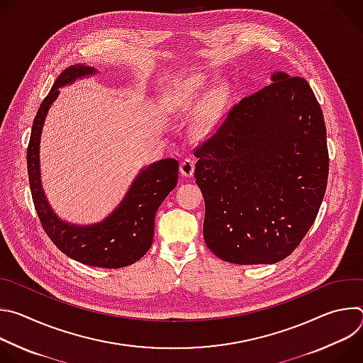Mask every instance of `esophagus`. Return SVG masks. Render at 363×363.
Instances as JSON below:
<instances>
[{
  "label": "esophagus",
  "mask_w": 363,
  "mask_h": 363,
  "mask_svg": "<svg viewBox=\"0 0 363 363\" xmlns=\"http://www.w3.org/2000/svg\"><path fill=\"white\" fill-rule=\"evenodd\" d=\"M195 171V161L192 158H185L182 160L181 165H179V172L182 177H192Z\"/></svg>",
  "instance_id": "34e87169"
}]
</instances>
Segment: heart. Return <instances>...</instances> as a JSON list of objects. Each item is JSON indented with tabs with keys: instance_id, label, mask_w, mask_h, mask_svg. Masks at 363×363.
I'll list each match as a JSON object with an SVG mask.
<instances>
[{
	"instance_id": "b5f03b06",
	"label": "heart",
	"mask_w": 363,
	"mask_h": 363,
	"mask_svg": "<svg viewBox=\"0 0 363 363\" xmlns=\"http://www.w3.org/2000/svg\"><path fill=\"white\" fill-rule=\"evenodd\" d=\"M199 87H201V79L198 77H194L177 84L171 94V105L175 109H181L186 105H191L192 101L198 100Z\"/></svg>"
}]
</instances>
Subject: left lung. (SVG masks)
<instances>
[{
	"mask_svg": "<svg viewBox=\"0 0 363 363\" xmlns=\"http://www.w3.org/2000/svg\"><path fill=\"white\" fill-rule=\"evenodd\" d=\"M194 155L206 247L241 266L289 257L318 217L329 174L326 125L310 84L276 73Z\"/></svg>",
	"mask_w": 363,
	"mask_h": 363,
	"instance_id": "obj_1",
	"label": "left lung"
}]
</instances>
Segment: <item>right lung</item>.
<instances>
[{
	"instance_id": "1",
	"label": "right lung",
	"mask_w": 363,
	"mask_h": 363,
	"mask_svg": "<svg viewBox=\"0 0 363 363\" xmlns=\"http://www.w3.org/2000/svg\"><path fill=\"white\" fill-rule=\"evenodd\" d=\"M94 73L93 67L74 65L63 70L44 97L33 122L27 147V171L33 202L41 227L53 244L76 262L91 267L121 269L142 258L152 245L155 214L178 182V162L162 160L147 167L133 182L119 208L105 221L76 227L60 221L43 194L38 167V142L45 113L59 94V87Z\"/></svg>"
}]
</instances>
